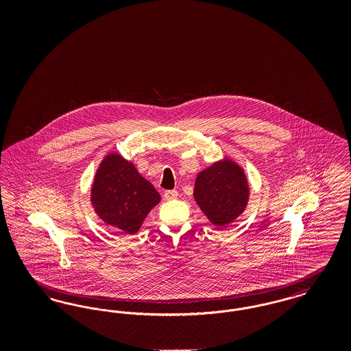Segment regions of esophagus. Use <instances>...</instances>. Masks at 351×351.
<instances>
[{"label":"esophagus","mask_w":351,"mask_h":351,"mask_svg":"<svg viewBox=\"0 0 351 351\" xmlns=\"http://www.w3.org/2000/svg\"><path fill=\"white\" fill-rule=\"evenodd\" d=\"M178 191L176 189H169V191H166L165 192V199L166 200H173V199H176L178 197Z\"/></svg>","instance_id":"1"}]
</instances>
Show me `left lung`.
<instances>
[{
    "mask_svg": "<svg viewBox=\"0 0 351 351\" xmlns=\"http://www.w3.org/2000/svg\"><path fill=\"white\" fill-rule=\"evenodd\" d=\"M193 196L212 223L225 226L245 210L249 185L241 167L225 159L197 175Z\"/></svg>",
    "mask_w": 351,
    "mask_h": 351,
    "instance_id": "1",
    "label": "left lung"
}]
</instances>
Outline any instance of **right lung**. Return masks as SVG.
Instances as JSON below:
<instances>
[{
    "mask_svg": "<svg viewBox=\"0 0 351 351\" xmlns=\"http://www.w3.org/2000/svg\"><path fill=\"white\" fill-rule=\"evenodd\" d=\"M90 199L101 219L114 226L118 233L134 234L160 196L134 165L118 154H110L97 169Z\"/></svg>",
    "mask_w": 351,
    "mask_h": 351,
    "instance_id": "add662e5",
    "label": "right lung"
}]
</instances>
